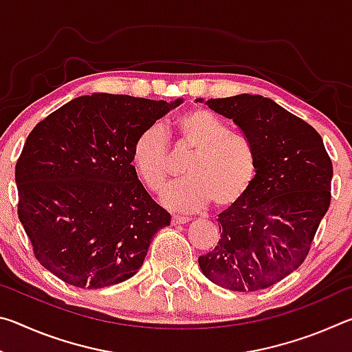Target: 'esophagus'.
I'll use <instances>...</instances> for the list:
<instances>
[{
	"instance_id": "1",
	"label": "esophagus",
	"mask_w": 352,
	"mask_h": 352,
	"mask_svg": "<svg viewBox=\"0 0 352 352\" xmlns=\"http://www.w3.org/2000/svg\"><path fill=\"white\" fill-rule=\"evenodd\" d=\"M188 222H189L188 217L172 216V225H184V223H188Z\"/></svg>"
}]
</instances>
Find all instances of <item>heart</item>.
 <instances>
[{
	"mask_svg": "<svg viewBox=\"0 0 352 352\" xmlns=\"http://www.w3.org/2000/svg\"><path fill=\"white\" fill-rule=\"evenodd\" d=\"M183 146L194 151L184 168L188 178L164 194L170 210L194 212L211 204L217 210L236 205L252 186L256 163L247 138L208 110H190L175 119ZM136 170L153 192H163L172 174L168 136L160 126L142 130L132 151Z\"/></svg>",
	"mask_w": 352,
	"mask_h": 352,
	"instance_id": "heart-1",
	"label": "heart"
}]
</instances>
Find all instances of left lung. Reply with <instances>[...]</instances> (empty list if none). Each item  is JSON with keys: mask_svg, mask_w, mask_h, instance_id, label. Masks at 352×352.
<instances>
[{"mask_svg": "<svg viewBox=\"0 0 352 352\" xmlns=\"http://www.w3.org/2000/svg\"><path fill=\"white\" fill-rule=\"evenodd\" d=\"M242 130L254 152L248 192L219 214L220 239L199 258L211 283L234 292L270 287L295 272L331 204L332 163L317 130L259 94L197 99Z\"/></svg>", "mask_w": 352, "mask_h": 352, "instance_id": "obj_1", "label": "left lung"}]
</instances>
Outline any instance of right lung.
I'll list each match as a JSON object with an SVG mask.
<instances>
[{"label":"right lung","instance_id":"right-lung-1","mask_svg":"<svg viewBox=\"0 0 352 352\" xmlns=\"http://www.w3.org/2000/svg\"><path fill=\"white\" fill-rule=\"evenodd\" d=\"M183 104L93 93L29 133L15 166L19 217L35 258L62 281L102 289L132 278L170 214L138 180L142 130Z\"/></svg>","mask_w":352,"mask_h":352}]
</instances>
